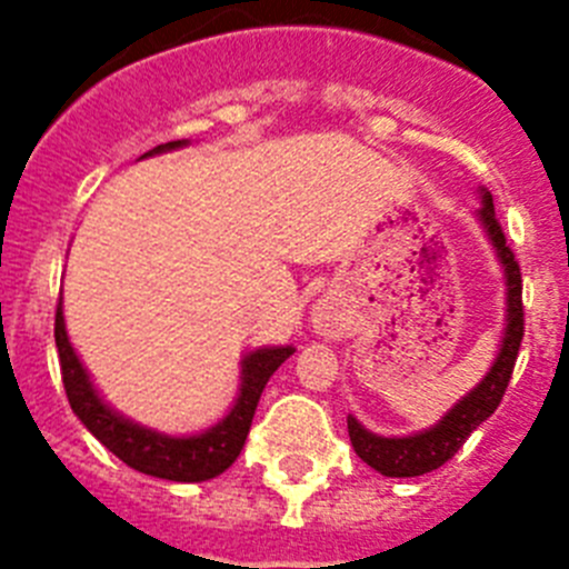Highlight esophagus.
<instances>
[{
	"instance_id": "34e87169",
	"label": "esophagus",
	"mask_w": 569,
	"mask_h": 569,
	"mask_svg": "<svg viewBox=\"0 0 569 569\" xmlns=\"http://www.w3.org/2000/svg\"><path fill=\"white\" fill-rule=\"evenodd\" d=\"M336 325V316H333V310H328V308H319L316 310V328L319 330H330Z\"/></svg>"
}]
</instances>
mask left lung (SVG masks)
Returning a JSON list of instances; mask_svg holds the SVG:
<instances>
[{
  "instance_id": "left-lung-1",
  "label": "left lung",
  "mask_w": 569,
  "mask_h": 569,
  "mask_svg": "<svg viewBox=\"0 0 569 569\" xmlns=\"http://www.w3.org/2000/svg\"><path fill=\"white\" fill-rule=\"evenodd\" d=\"M481 224L487 228V236L492 239L499 259L505 264L507 276V330L505 345L490 367V373L485 376L472 393H467L459 405L445 416L436 427L425 430V433L405 436V439H385V436L367 433L365 427L347 416V433H350V445H353L356 456L381 476L390 479H410V476H425V472L439 470L445 461L453 459L461 450L470 433L485 419L496 413V407L505 399V390L512 379V367H516V356H519L521 339H525V301H521V268L516 253L507 244V236L501 230V222L496 219V208H492V196L485 193V204L479 210Z\"/></svg>"
}]
</instances>
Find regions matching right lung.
I'll list each match as a JSON object with an SVG mask.
<instances>
[{
    "label": "right lung",
    "instance_id": "1",
    "mask_svg": "<svg viewBox=\"0 0 569 569\" xmlns=\"http://www.w3.org/2000/svg\"><path fill=\"white\" fill-rule=\"evenodd\" d=\"M184 142H168L153 148L159 150L179 148ZM53 336H57L59 367H62V385L68 393L70 410L82 419L90 433L97 436L116 459L144 476L168 481H208L219 472L228 470L239 459L244 439L250 433L256 405L261 399V390L268 385L270 376L279 370V365L288 356H293V347H264L256 350L241 365V393L236 399L233 410L228 419H222L216 427H210L202 436H188V439H170V436L144 430L133 421L116 416L108 405L97 396L84 373L82 361L77 359L70 347L68 333H64L62 301L57 305V321H53Z\"/></svg>",
    "mask_w": 569,
    "mask_h": 569
}]
</instances>
